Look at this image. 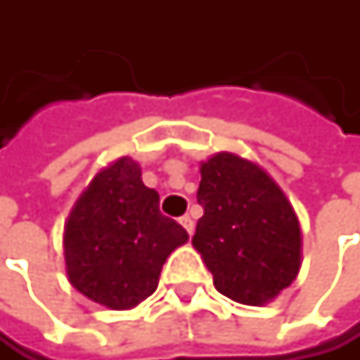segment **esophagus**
Returning <instances> with one entry per match:
<instances>
[{"mask_svg":"<svg viewBox=\"0 0 360 360\" xmlns=\"http://www.w3.org/2000/svg\"><path fill=\"white\" fill-rule=\"evenodd\" d=\"M179 222H181V226H184V229H186V231H188L190 235L194 233V220H192L190 216H184V218L179 220Z\"/></svg>","mask_w":360,"mask_h":360,"instance_id":"1","label":"esophagus"}]
</instances>
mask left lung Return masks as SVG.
I'll use <instances>...</instances> for the list:
<instances>
[{"instance_id":"8db88e82","label":"left lung","mask_w":360,"mask_h":360,"mask_svg":"<svg viewBox=\"0 0 360 360\" xmlns=\"http://www.w3.org/2000/svg\"><path fill=\"white\" fill-rule=\"evenodd\" d=\"M202 218L192 238L214 285L242 304H266L300 270V224L274 179L257 164L218 153L200 166Z\"/></svg>"}]
</instances>
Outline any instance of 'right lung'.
I'll return each mask as SVG.
<instances>
[{
  "instance_id": "add662e5",
  "label": "right lung",
  "mask_w": 360,
  "mask_h": 360,
  "mask_svg": "<svg viewBox=\"0 0 360 360\" xmlns=\"http://www.w3.org/2000/svg\"><path fill=\"white\" fill-rule=\"evenodd\" d=\"M188 231L160 212V194L142 184L131 158L92 179L64 226L68 281L92 302L131 309L158 289L166 257Z\"/></svg>"
}]
</instances>
